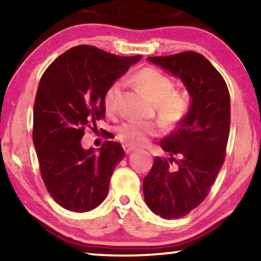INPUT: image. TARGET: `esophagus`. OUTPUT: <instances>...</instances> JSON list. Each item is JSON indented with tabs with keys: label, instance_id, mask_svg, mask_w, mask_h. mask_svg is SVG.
I'll return each instance as SVG.
<instances>
[{
	"label": "esophagus",
	"instance_id": "34e87169",
	"mask_svg": "<svg viewBox=\"0 0 261 261\" xmlns=\"http://www.w3.org/2000/svg\"><path fill=\"white\" fill-rule=\"evenodd\" d=\"M123 150H125L126 154H129L133 150H135V147L129 146V144H123Z\"/></svg>",
	"mask_w": 261,
	"mask_h": 261
}]
</instances>
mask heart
I'll return each mask as SVG.
<instances>
[{
	"label": "heart",
	"mask_w": 261,
	"mask_h": 261,
	"mask_svg": "<svg viewBox=\"0 0 261 261\" xmlns=\"http://www.w3.org/2000/svg\"><path fill=\"white\" fill-rule=\"evenodd\" d=\"M136 86L155 101V108L160 119L168 127L177 125L187 117L190 108L189 95L184 92L175 91V83L170 77L154 67H144L136 72L133 77ZM123 84L114 80L103 94V106L108 114L118 111L122 97ZM160 133V126L155 122L130 121L118 127V138L132 146H142L149 138Z\"/></svg>",
	"instance_id": "b5f03b06"
}]
</instances>
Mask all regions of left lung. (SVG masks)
Here are the masks:
<instances>
[{
    "label": "left lung",
    "instance_id": "left-lung-1",
    "mask_svg": "<svg viewBox=\"0 0 261 261\" xmlns=\"http://www.w3.org/2000/svg\"><path fill=\"white\" fill-rule=\"evenodd\" d=\"M148 61L181 79L191 98L187 117L159 142L169 160L156 156L143 179L148 207L164 219H176L205 199L223 166L230 133V93L222 74L198 52ZM172 161L176 167L171 166Z\"/></svg>",
    "mask_w": 261,
    "mask_h": 261
}]
</instances>
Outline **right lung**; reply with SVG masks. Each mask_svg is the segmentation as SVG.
Here are the masks:
<instances>
[{
	"instance_id": "right-lung-1",
	"label": "right lung",
	"mask_w": 261,
	"mask_h": 261,
	"mask_svg": "<svg viewBox=\"0 0 261 261\" xmlns=\"http://www.w3.org/2000/svg\"><path fill=\"white\" fill-rule=\"evenodd\" d=\"M140 58L78 45L43 73L34 103L33 140L46 190L64 209L86 212L106 198L114 168L125 156L121 144L105 141L95 154L93 148L84 150L80 140L86 128L98 132L106 89Z\"/></svg>"
}]
</instances>
